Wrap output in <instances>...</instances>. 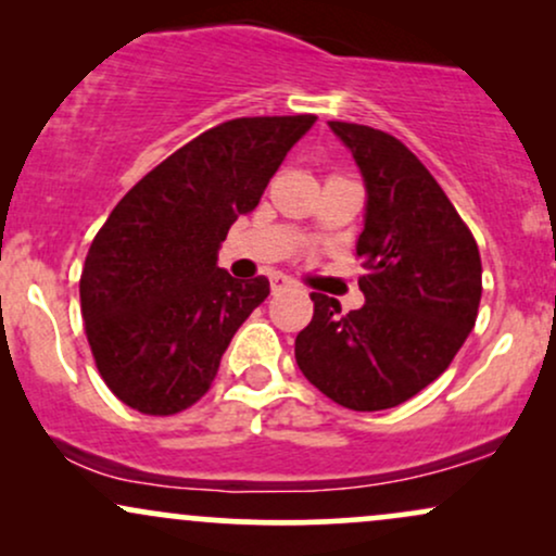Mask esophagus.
<instances>
[{
	"label": "esophagus",
	"instance_id": "34e87169",
	"mask_svg": "<svg viewBox=\"0 0 556 556\" xmlns=\"http://www.w3.org/2000/svg\"><path fill=\"white\" fill-rule=\"evenodd\" d=\"M295 282H292L290 277H285V274H271V292H285V290H292Z\"/></svg>",
	"mask_w": 556,
	"mask_h": 556
}]
</instances>
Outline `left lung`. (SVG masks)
<instances>
[{
    "mask_svg": "<svg viewBox=\"0 0 556 556\" xmlns=\"http://www.w3.org/2000/svg\"><path fill=\"white\" fill-rule=\"evenodd\" d=\"M329 127L366 185L355 242L366 305L342 314L334 298L311 292L314 318L298 334L295 361L337 405L387 410L439 379L473 331L481 256L450 198L397 138L353 123Z\"/></svg>",
    "mask_w": 556,
    "mask_h": 556,
    "instance_id": "1",
    "label": "left lung"
}]
</instances>
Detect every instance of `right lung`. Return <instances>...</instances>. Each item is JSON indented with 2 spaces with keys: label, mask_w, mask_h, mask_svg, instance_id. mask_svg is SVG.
Returning a JSON list of instances; mask_svg holds the SVG:
<instances>
[{
  "label": "right lung",
  "mask_w": 556,
  "mask_h": 556,
  "mask_svg": "<svg viewBox=\"0 0 556 556\" xmlns=\"http://www.w3.org/2000/svg\"><path fill=\"white\" fill-rule=\"evenodd\" d=\"M316 123L240 117L201 132L114 206L88 248L80 311L101 379L146 416H172L212 387L269 279H235L216 256L258 206L287 151Z\"/></svg>",
  "instance_id": "right-lung-1"
}]
</instances>
